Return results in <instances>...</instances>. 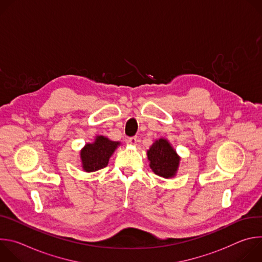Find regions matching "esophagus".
<instances>
[{
    "instance_id": "34e87169",
    "label": "esophagus",
    "mask_w": 262,
    "mask_h": 262,
    "mask_svg": "<svg viewBox=\"0 0 262 262\" xmlns=\"http://www.w3.org/2000/svg\"><path fill=\"white\" fill-rule=\"evenodd\" d=\"M138 137H130L129 139H128V143H130L132 145H136L137 143H138Z\"/></svg>"
}]
</instances>
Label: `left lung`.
I'll return each instance as SVG.
<instances>
[{"label": "left lung", "mask_w": 262, "mask_h": 262, "mask_svg": "<svg viewBox=\"0 0 262 262\" xmlns=\"http://www.w3.org/2000/svg\"><path fill=\"white\" fill-rule=\"evenodd\" d=\"M147 156L150 162L149 166L157 175L165 178L175 175L179 164V157L167 140L160 139L156 141L149 148Z\"/></svg>", "instance_id": "obj_1"}]
</instances>
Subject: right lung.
Returning <instances> with one entry per match:
<instances>
[{
  "mask_svg": "<svg viewBox=\"0 0 262 262\" xmlns=\"http://www.w3.org/2000/svg\"><path fill=\"white\" fill-rule=\"evenodd\" d=\"M119 145V142L111 141L105 137L98 136L95 142L87 144L81 151L83 168L86 172H94L107 166L111 156Z\"/></svg>",
  "mask_w": 262,
  "mask_h": 262,
  "instance_id": "right-lung-1",
  "label": "right lung"
}]
</instances>
